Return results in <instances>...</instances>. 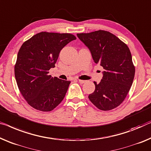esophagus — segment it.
<instances>
[{"instance_id":"34e87169","label":"esophagus","mask_w":151,"mask_h":151,"mask_svg":"<svg viewBox=\"0 0 151 151\" xmlns=\"http://www.w3.org/2000/svg\"><path fill=\"white\" fill-rule=\"evenodd\" d=\"M78 81L80 83H85L86 82V81H83V80H80V79H78Z\"/></svg>"}]
</instances>
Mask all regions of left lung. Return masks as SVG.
<instances>
[{"label": "left lung", "instance_id": "obj_1", "mask_svg": "<svg viewBox=\"0 0 151 151\" xmlns=\"http://www.w3.org/2000/svg\"><path fill=\"white\" fill-rule=\"evenodd\" d=\"M76 36L89 49L93 62L104 69L100 83L93 82L95 91L89 94V99L102 111L115 109L125 100L134 81L135 67L129 49L107 31Z\"/></svg>", "mask_w": 151, "mask_h": 151}]
</instances>
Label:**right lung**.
Segmentation results:
<instances>
[{
  "mask_svg": "<svg viewBox=\"0 0 151 151\" xmlns=\"http://www.w3.org/2000/svg\"><path fill=\"white\" fill-rule=\"evenodd\" d=\"M68 33L42 32L24 42L17 53L15 76L22 95L38 111L53 110L65 97L70 81L49 75L60 51L75 40Z\"/></svg>",
  "mask_w": 151,
  "mask_h": 151,
  "instance_id": "obj_1",
  "label": "right lung"
}]
</instances>
